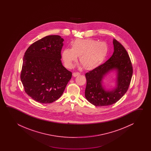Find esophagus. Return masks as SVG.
I'll use <instances>...</instances> for the list:
<instances>
[{
    "instance_id": "34e87169",
    "label": "esophagus",
    "mask_w": 151,
    "mask_h": 151,
    "mask_svg": "<svg viewBox=\"0 0 151 151\" xmlns=\"http://www.w3.org/2000/svg\"><path fill=\"white\" fill-rule=\"evenodd\" d=\"M73 76L74 77H77L78 76H79V75H80V73H79V72H74V73H73Z\"/></svg>"
}]
</instances>
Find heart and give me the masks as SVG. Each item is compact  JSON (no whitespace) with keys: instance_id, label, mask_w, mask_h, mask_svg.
<instances>
[{"instance_id":"heart-1","label":"heart","mask_w":151,"mask_h":151,"mask_svg":"<svg viewBox=\"0 0 151 151\" xmlns=\"http://www.w3.org/2000/svg\"><path fill=\"white\" fill-rule=\"evenodd\" d=\"M109 47L106 42L93 39H78L71 44V48L64 49L61 57L65 66L71 68L79 56V60L86 70L98 67L106 59Z\"/></svg>"}]
</instances>
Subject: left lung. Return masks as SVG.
Returning a JSON list of instances; mask_svg holds the SVG:
<instances>
[{
	"instance_id": "obj_1",
	"label": "left lung",
	"mask_w": 151,
	"mask_h": 151,
	"mask_svg": "<svg viewBox=\"0 0 151 151\" xmlns=\"http://www.w3.org/2000/svg\"><path fill=\"white\" fill-rule=\"evenodd\" d=\"M113 44L114 52L111 58L85 74V96L94 106H109L117 102L126 93L131 80L133 68L127 52L114 39ZM113 72L115 76L113 80L114 85L106 88L103 80Z\"/></svg>"
}]
</instances>
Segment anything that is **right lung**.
<instances>
[{"label":"right lung","mask_w":151,"mask_h":151,"mask_svg":"<svg viewBox=\"0 0 151 151\" xmlns=\"http://www.w3.org/2000/svg\"><path fill=\"white\" fill-rule=\"evenodd\" d=\"M64 39L46 36L33 43L23 58L20 79L27 94L42 104L58 99L72 77L63 66L61 51Z\"/></svg>","instance_id":"1"}]
</instances>
